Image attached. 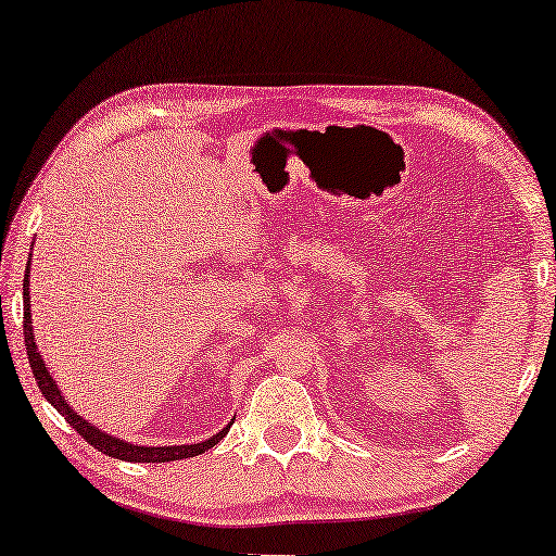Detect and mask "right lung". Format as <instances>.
Returning <instances> with one entry per match:
<instances>
[{"label":"right lung","mask_w":556,"mask_h":556,"mask_svg":"<svg viewBox=\"0 0 556 556\" xmlns=\"http://www.w3.org/2000/svg\"><path fill=\"white\" fill-rule=\"evenodd\" d=\"M29 266L31 261L26 263V273H24V342H26V354H29V364H31V371L36 377V384H39L41 394L49 399L51 406L66 416V421L76 429L84 439L98 448L100 453H105V456L111 458H121V460H130V463H167V460H181V458H192L199 456V453H204L208 448H214V445L224 439L226 433H229L231 424L226 426L224 431H218L212 439L204 441V443H194V445H162V448H148V445H132V443H125L121 439H113V435H108L103 431H98L96 426H90L86 418H80L73 408L68 406L66 399L61 396V391L56 387V381L51 379L47 364H43L39 350H36V342H34V330H31V313H29Z\"/></svg>","instance_id":"right-lung-1"}]
</instances>
